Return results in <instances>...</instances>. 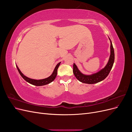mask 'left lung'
Instances as JSON below:
<instances>
[{
	"mask_svg": "<svg viewBox=\"0 0 132 132\" xmlns=\"http://www.w3.org/2000/svg\"><path fill=\"white\" fill-rule=\"evenodd\" d=\"M109 39L111 42L110 56L107 64L101 70H100L97 73L91 75H85L80 72V71L78 69L77 66L75 65V63H74L73 73L76 78H77L79 81L83 83L89 84H96L102 81L103 80H104L107 77L108 75L109 74L112 68L113 67L114 61V49L111 39L110 38Z\"/></svg>",
	"mask_w": 132,
	"mask_h": 132,
	"instance_id": "1",
	"label": "left lung"
}]
</instances>
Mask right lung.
<instances>
[{"label": "right lung", "instance_id": "add662e5", "mask_svg": "<svg viewBox=\"0 0 132 132\" xmlns=\"http://www.w3.org/2000/svg\"><path fill=\"white\" fill-rule=\"evenodd\" d=\"M60 64H61V62H59L58 64H57V65L55 67V68L53 71L52 74L49 77H48L45 79H40V80L33 79H31V78H29L26 77V76H25L21 73V71L20 70L19 68L17 65H16V68H17V69L19 71L20 74L21 75L22 78L24 79L25 80H26L27 82L31 84H32V85H34L35 86H43V85L48 84L51 83V82H52L55 79V77H57V70H58L59 66L60 65Z\"/></svg>", "mask_w": 132, "mask_h": 132}]
</instances>
